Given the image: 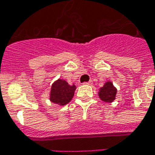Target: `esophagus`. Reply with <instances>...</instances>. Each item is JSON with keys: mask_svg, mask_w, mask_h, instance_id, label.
<instances>
[{"mask_svg": "<svg viewBox=\"0 0 155 155\" xmlns=\"http://www.w3.org/2000/svg\"><path fill=\"white\" fill-rule=\"evenodd\" d=\"M84 84H88V85H92V84H93V81H88V82H84Z\"/></svg>", "mask_w": 155, "mask_h": 155, "instance_id": "34e87169", "label": "esophagus"}]
</instances>
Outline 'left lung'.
<instances>
[{
    "label": "left lung",
    "mask_w": 155,
    "mask_h": 155,
    "mask_svg": "<svg viewBox=\"0 0 155 155\" xmlns=\"http://www.w3.org/2000/svg\"><path fill=\"white\" fill-rule=\"evenodd\" d=\"M116 93L117 89L114 87L113 83L111 81H107L104 83V86L100 89L98 94L102 101L106 103H111L115 100Z\"/></svg>",
    "instance_id": "left-lung-1"
}]
</instances>
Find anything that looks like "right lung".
Returning <instances> with one entry per match:
<instances>
[{"label":"right lung","instance_id":"add662e5","mask_svg":"<svg viewBox=\"0 0 155 155\" xmlns=\"http://www.w3.org/2000/svg\"><path fill=\"white\" fill-rule=\"evenodd\" d=\"M75 85L69 84L62 79H58L52 84L50 92V101L60 106L67 104L73 99Z\"/></svg>","mask_w":155,"mask_h":155}]
</instances>
